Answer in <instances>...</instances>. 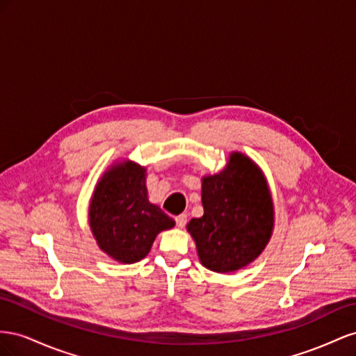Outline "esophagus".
Masks as SVG:
<instances>
[{
  "instance_id": "1",
  "label": "esophagus",
  "mask_w": 356,
  "mask_h": 356,
  "mask_svg": "<svg viewBox=\"0 0 356 356\" xmlns=\"http://www.w3.org/2000/svg\"><path fill=\"white\" fill-rule=\"evenodd\" d=\"M186 222H188V216L185 215H179V216H176V225L179 227V228H184L185 225H186Z\"/></svg>"
}]
</instances>
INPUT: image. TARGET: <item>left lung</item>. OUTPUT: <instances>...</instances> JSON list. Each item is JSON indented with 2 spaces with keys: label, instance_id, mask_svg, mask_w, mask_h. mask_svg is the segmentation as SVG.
Wrapping results in <instances>:
<instances>
[{
  "label": "left lung",
  "instance_id": "obj_1",
  "mask_svg": "<svg viewBox=\"0 0 356 356\" xmlns=\"http://www.w3.org/2000/svg\"><path fill=\"white\" fill-rule=\"evenodd\" d=\"M204 215L188 223L202 266L231 273L255 261L273 229V201L261 170L241 154L227 168L202 179Z\"/></svg>",
  "mask_w": 356,
  "mask_h": 356
}]
</instances>
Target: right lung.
<instances>
[{"instance_id":"obj_1","label":"right lung","mask_w":356,"mask_h":356,"mask_svg":"<svg viewBox=\"0 0 356 356\" xmlns=\"http://www.w3.org/2000/svg\"><path fill=\"white\" fill-rule=\"evenodd\" d=\"M145 171L134 162L116 165L99 180L90 201L89 225L98 246L124 264L143 259L158 232L175 227L149 202Z\"/></svg>"}]
</instances>
